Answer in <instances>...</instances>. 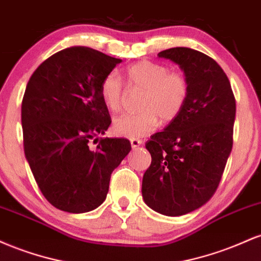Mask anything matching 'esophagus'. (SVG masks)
Returning a JSON list of instances; mask_svg holds the SVG:
<instances>
[{"label":"esophagus","instance_id":"1","mask_svg":"<svg viewBox=\"0 0 261 261\" xmlns=\"http://www.w3.org/2000/svg\"><path fill=\"white\" fill-rule=\"evenodd\" d=\"M130 143H131V147L133 148H136V147H139V146H141L142 145V140H139V139H133V140H130Z\"/></svg>","mask_w":261,"mask_h":261}]
</instances>
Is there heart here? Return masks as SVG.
Here are the masks:
<instances>
[{
  "label": "heart",
  "instance_id": "obj_1",
  "mask_svg": "<svg viewBox=\"0 0 261 261\" xmlns=\"http://www.w3.org/2000/svg\"><path fill=\"white\" fill-rule=\"evenodd\" d=\"M127 86L143 91L136 114H122L114 119L113 131L126 139H141L152 134L160 120L163 124L174 121L180 115L188 101L189 80L182 71L170 70L162 62L142 60L128 66ZM100 98L112 112L121 109L125 98V87L116 72L104 76L99 86Z\"/></svg>",
  "mask_w": 261,
  "mask_h": 261
}]
</instances>
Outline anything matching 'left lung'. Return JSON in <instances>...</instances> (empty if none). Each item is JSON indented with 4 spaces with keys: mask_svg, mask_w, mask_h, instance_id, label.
Returning <instances> with one entry per match:
<instances>
[{
    "mask_svg": "<svg viewBox=\"0 0 261 261\" xmlns=\"http://www.w3.org/2000/svg\"><path fill=\"white\" fill-rule=\"evenodd\" d=\"M175 62L189 80L180 115L151 136L152 162L142 179V197L154 211L181 216L211 199L233 145L236 99L228 77L205 54L172 47L158 54Z\"/></svg>",
    "mask_w": 261,
    "mask_h": 261,
    "instance_id": "left-lung-1",
    "label": "left lung"
}]
</instances>
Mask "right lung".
<instances>
[{"label": "right lung", "instance_id": "right-lung-1", "mask_svg": "<svg viewBox=\"0 0 261 261\" xmlns=\"http://www.w3.org/2000/svg\"><path fill=\"white\" fill-rule=\"evenodd\" d=\"M120 59L86 46L54 54L32 74L22 101L24 153L45 199L83 214L100 206L110 175L131 149L99 137L112 119L99 86Z\"/></svg>", "mask_w": 261, "mask_h": 261}]
</instances>
